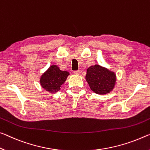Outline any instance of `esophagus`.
I'll return each mask as SVG.
<instances>
[{"label": "esophagus", "instance_id": "obj_1", "mask_svg": "<svg viewBox=\"0 0 150 150\" xmlns=\"http://www.w3.org/2000/svg\"><path fill=\"white\" fill-rule=\"evenodd\" d=\"M74 74H76V75H79L80 73V70H76V71H74Z\"/></svg>", "mask_w": 150, "mask_h": 150}]
</instances>
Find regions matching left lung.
Masks as SVG:
<instances>
[{
  "label": "left lung",
  "instance_id": "left-lung-1",
  "mask_svg": "<svg viewBox=\"0 0 150 150\" xmlns=\"http://www.w3.org/2000/svg\"><path fill=\"white\" fill-rule=\"evenodd\" d=\"M86 80L94 93L106 94L114 88L116 74L107 68L96 64L87 69Z\"/></svg>",
  "mask_w": 150,
  "mask_h": 150
}]
</instances>
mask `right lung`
I'll list each match as a JSON object with an SVG mask.
<instances>
[{
    "instance_id": "1",
    "label": "right lung",
    "mask_w": 150,
    "mask_h": 150,
    "mask_svg": "<svg viewBox=\"0 0 150 150\" xmlns=\"http://www.w3.org/2000/svg\"><path fill=\"white\" fill-rule=\"evenodd\" d=\"M68 75L67 71H62L56 65H52L40 78V84L50 93H57L66 82Z\"/></svg>"
}]
</instances>
